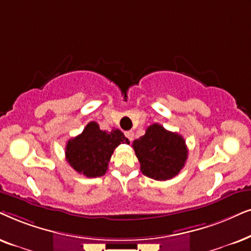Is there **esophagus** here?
Wrapping results in <instances>:
<instances>
[{"label":"esophagus","instance_id":"1","mask_svg":"<svg viewBox=\"0 0 251 251\" xmlns=\"http://www.w3.org/2000/svg\"><path fill=\"white\" fill-rule=\"evenodd\" d=\"M125 136L129 140V141L132 142L133 139H134V132H133V131H126L125 132Z\"/></svg>","mask_w":251,"mask_h":251}]
</instances>
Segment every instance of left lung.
<instances>
[{"label":"left lung","mask_w":251,"mask_h":251,"mask_svg":"<svg viewBox=\"0 0 251 251\" xmlns=\"http://www.w3.org/2000/svg\"><path fill=\"white\" fill-rule=\"evenodd\" d=\"M132 146L141 172L159 181L172 179L178 175L188 156L182 136L168 131L159 124L150 125L146 134L134 140Z\"/></svg>","instance_id":"obj_1"}]
</instances>
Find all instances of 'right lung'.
I'll use <instances>...</instances> for the list:
<instances>
[{"instance_id": "right-lung-1", "label": "right lung", "mask_w": 251, "mask_h": 251, "mask_svg": "<svg viewBox=\"0 0 251 251\" xmlns=\"http://www.w3.org/2000/svg\"><path fill=\"white\" fill-rule=\"evenodd\" d=\"M129 143L123 132L100 129L98 123L87 124L81 134L69 140L65 147V157L73 170L88 178L105 175L108 165L117 147Z\"/></svg>"}]
</instances>
